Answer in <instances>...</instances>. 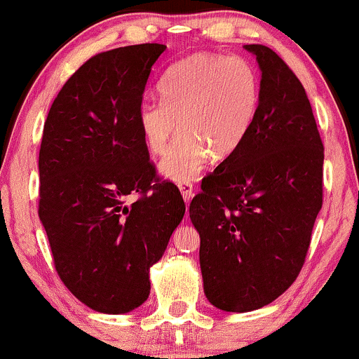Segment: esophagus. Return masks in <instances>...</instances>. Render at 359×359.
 <instances>
[{"label": "esophagus", "instance_id": "1", "mask_svg": "<svg viewBox=\"0 0 359 359\" xmlns=\"http://www.w3.org/2000/svg\"><path fill=\"white\" fill-rule=\"evenodd\" d=\"M179 189H180V194H182L185 204L191 203V199L194 197L192 184H191V182H182V184H179Z\"/></svg>", "mask_w": 359, "mask_h": 359}]
</instances>
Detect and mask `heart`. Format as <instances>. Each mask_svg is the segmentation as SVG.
<instances>
[{"label":"heart","instance_id":"obj_1","mask_svg":"<svg viewBox=\"0 0 359 359\" xmlns=\"http://www.w3.org/2000/svg\"><path fill=\"white\" fill-rule=\"evenodd\" d=\"M158 100L138 108V126L148 150L162 155L177 130L182 135L160 162L172 182H192L211 162L231 158L257 119L262 84L257 69L241 57L194 53L177 62L158 84Z\"/></svg>","mask_w":359,"mask_h":359}]
</instances>
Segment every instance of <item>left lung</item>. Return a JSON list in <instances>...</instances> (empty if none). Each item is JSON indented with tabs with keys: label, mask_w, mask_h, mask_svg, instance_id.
I'll use <instances>...</instances> for the list:
<instances>
[{
	"label": "left lung",
	"mask_w": 359,
	"mask_h": 359,
	"mask_svg": "<svg viewBox=\"0 0 359 359\" xmlns=\"http://www.w3.org/2000/svg\"><path fill=\"white\" fill-rule=\"evenodd\" d=\"M245 48L262 72L257 119L189 208L204 294L226 312L269 306L295 282L323 208L324 147L306 89L271 48Z\"/></svg>",
	"instance_id": "1"
}]
</instances>
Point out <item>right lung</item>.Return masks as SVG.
I'll return each mask as SVG.
<instances>
[{
	"instance_id": "obj_1",
	"label": "right lung",
	"mask_w": 359,
	"mask_h": 359,
	"mask_svg": "<svg viewBox=\"0 0 359 359\" xmlns=\"http://www.w3.org/2000/svg\"><path fill=\"white\" fill-rule=\"evenodd\" d=\"M165 48L142 43L90 57L57 94L43 125L39 216L53 265L64 285L102 314L145 302L150 266L185 212L179 189L156 182L138 126L147 81Z\"/></svg>"
}]
</instances>
